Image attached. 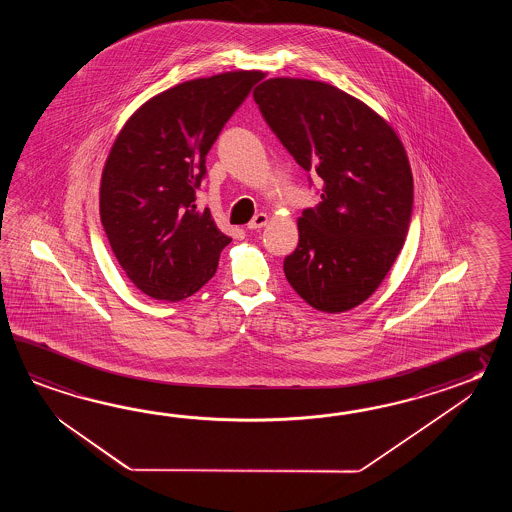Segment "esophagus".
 <instances>
[{
  "label": "esophagus",
  "mask_w": 512,
  "mask_h": 512,
  "mask_svg": "<svg viewBox=\"0 0 512 512\" xmlns=\"http://www.w3.org/2000/svg\"><path fill=\"white\" fill-rule=\"evenodd\" d=\"M267 223H269V216H267V214H263V212H260V214H256V216H254V218L249 221L247 229L260 230L263 229Z\"/></svg>",
  "instance_id": "1"
}]
</instances>
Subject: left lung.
<instances>
[{
    "instance_id": "1",
    "label": "left lung",
    "mask_w": 512,
    "mask_h": 512,
    "mask_svg": "<svg viewBox=\"0 0 512 512\" xmlns=\"http://www.w3.org/2000/svg\"><path fill=\"white\" fill-rule=\"evenodd\" d=\"M254 100L294 161L318 175L320 203L298 218L287 282L322 313H344L377 291L403 249L414 177L392 126L338 87L269 78Z\"/></svg>"
}]
</instances>
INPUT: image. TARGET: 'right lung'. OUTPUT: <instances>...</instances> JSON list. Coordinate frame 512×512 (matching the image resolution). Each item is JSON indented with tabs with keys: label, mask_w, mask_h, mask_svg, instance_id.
Instances as JSON below:
<instances>
[{
	"label": "right lung",
	"mask_w": 512,
	"mask_h": 512,
	"mask_svg": "<svg viewBox=\"0 0 512 512\" xmlns=\"http://www.w3.org/2000/svg\"><path fill=\"white\" fill-rule=\"evenodd\" d=\"M261 71L194 78L146 100L119 131L100 179V221L133 285L155 300L179 302L218 269L232 238L196 190L219 131Z\"/></svg>",
	"instance_id": "add662e5"
}]
</instances>
